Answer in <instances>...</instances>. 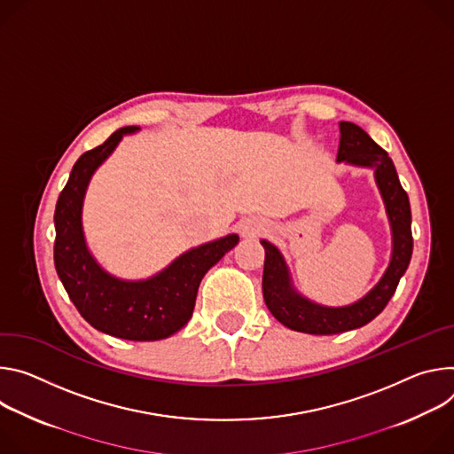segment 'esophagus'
<instances>
[{
  "label": "esophagus",
  "mask_w": 454,
  "mask_h": 454,
  "mask_svg": "<svg viewBox=\"0 0 454 454\" xmlns=\"http://www.w3.org/2000/svg\"><path fill=\"white\" fill-rule=\"evenodd\" d=\"M263 231V223H247L243 225V234L247 236H256Z\"/></svg>",
  "instance_id": "1"
}]
</instances>
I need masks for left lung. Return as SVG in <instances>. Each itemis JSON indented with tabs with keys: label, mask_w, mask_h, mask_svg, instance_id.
Segmentation results:
<instances>
[{
	"label": "left lung",
	"mask_w": 454,
	"mask_h": 454,
	"mask_svg": "<svg viewBox=\"0 0 454 454\" xmlns=\"http://www.w3.org/2000/svg\"><path fill=\"white\" fill-rule=\"evenodd\" d=\"M340 140L337 162H346L359 168H372L375 182L384 200L387 220L391 225L393 250L389 265L380 281L354 305L323 307L301 295L288 274V267L272 243L262 239L265 248L263 267V299L270 314L286 328L314 333L333 335L356 330L375 319L395 294L400 278L408 270L413 254L411 236V207L408 192L402 189L393 160L386 151L357 124L340 122Z\"/></svg>",
	"instance_id": "8db88e82"
}]
</instances>
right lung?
Listing matches in <instances>:
<instances>
[{
    "label": "right lung",
    "mask_w": 454,
    "mask_h": 454,
    "mask_svg": "<svg viewBox=\"0 0 454 454\" xmlns=\"http://www.w3.org/2000/svg\"><path fill=\"white\" fill-rule=\"evenodd\" d=\"M138 129H117L74 164L54 213V263L72 303L93 328L128 340H159L187 325L201 278L239 238L229 234L194 247L162 272L140 281L119 279L95 262L82 232V200L97 168L112 155L124 135Z\"/></svg>",
    "instance_id": "add662e5"
}]
</instances>
